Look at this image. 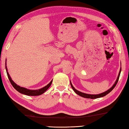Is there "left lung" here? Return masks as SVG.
<instances>
[{
	"label": "left lung",
	"instance_id": "left-lung-1",
	"mask_svg": "<svg viewBox=\"0 0 129 129\" xmlns=\"http://www.w3.org/2000/svg\"><path fill=\"white\" fill-rule=\"evenodd\" d=\"M121 68L120 69V71H119V74H118V76L117 79L116 81H115L114 84L112 86V88H110V89H109V90H108L106 91H105V92L99 94H86V93H82V92H81V91H80L76 90V89L75 88H74L71 82V85L72 86V88L73 90L75 91V92L76 94H77L78 95H80L81 97H84V98H86V99H98V98L102 97H104V96H105L106 95H107V94H109V93H110V91H112L113 89L115 88V86H116V85L117 84L118 81V80H119V76H120V73H121Z\"/></svg>",
	"mask_w": 129,
	"mask_h": 129
}]
</instances>
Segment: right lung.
I'll return each mask as SVG.
<instances>
[{"label":"right lung","instance_id":"right-lung-1","mask_svg":"<svg viewBox=\"0 0 129 129\" xmlns=\"http://www.w3.org/2000/svg\"><path fill=\"white\" fill-rule=\"evenodd\" d=\"M6 72H7L8 79H9L11 84H12L13 87H14V88L16 89L17 91H19V93H20L21 94H23L30 95V96H36V95H41L44 93L45 91H46V90L49 88L50 86H51L52 84V80L47 85L43 87V88L38 89V90H29V89H26L25 88H23V87H20V86L17 85V84H15V83L13 81V80L11 79L9 73L8 72L7 66H6Z\"/></svg>","mask_w":129,"mask_h":129}]
</instances>
